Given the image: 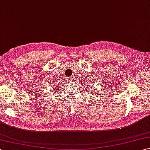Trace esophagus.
<instances>
[{
	"mask_svg": "<svg viewBox=\"0 0 150 150\" xmlns=\"http://www.w3.org/2000/svg\"><path fill=\"white\" fill-rule=\"evenodd\" d=\"M69 81H70V82H71V79H69Z\"/></svg>",
	"mask_w": 150,
	"mask_h": 150,
	"instance_id": "34e87169",
	"label": "esophagus"
}]
</instances>
